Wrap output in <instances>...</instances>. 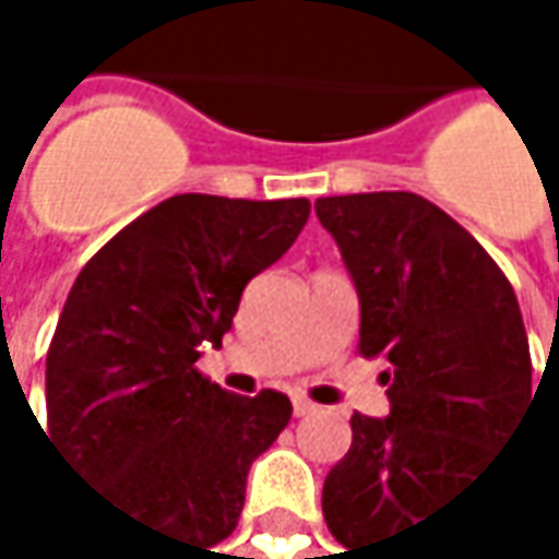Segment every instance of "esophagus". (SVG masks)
Segmentation results:
<instances>
[{
	"label": "esophagus",
	"instance_id": "1",
	"mask_svg": "<svg viewBox=\"0 0 559 559\" xmlns=\"http://www.w3.org/2000/svg\"><path fill=\"white\" fill-rule=\"evenodd\" d=\"M292 409H295V416H311V413L318 409V405L308 402V399H301V395H295V399H292Z\"/></svg>",
	"mask_w": 559,
	"mask_h": 559
}]
</instances>
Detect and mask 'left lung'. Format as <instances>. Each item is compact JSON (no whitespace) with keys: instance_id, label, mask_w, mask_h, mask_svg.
<instances>
[{"instance_id":"obj_1","label":"left lung","mask_w":559,"mask_h":559,"mask_svg":"<svg viewBox=\"0 0 559 559\" xmlns=\"http://www.w3.org/2000/svg\"><path fill=\"white\" fill-rule=\"evenodd\" d=\"M314 214L358 295V352L389 361V416H352V449L321 489L352 554L469 486L536 392L516 295L463 224L409 190L318 198Z\"/></svg>"}]
</instances>
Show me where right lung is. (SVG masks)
<instances>
[{"mask_svg":"<svg viewBox=\"0 0 559 559\" xmlns=\"http://www.w3.org/2000/svg\"><path fill=\"white\" fill-rule=\"evenodd\" d=\"M311 204L177 194L80 271L46 355L49 439L117 510L214 547L238 526L251 463L288 395H234L198 372L241 292L301 234Z\"/></svg>","mask_w":559,"mask_h":559,"instance_id":"add662e5","label":"right lung"}]
</instances>
